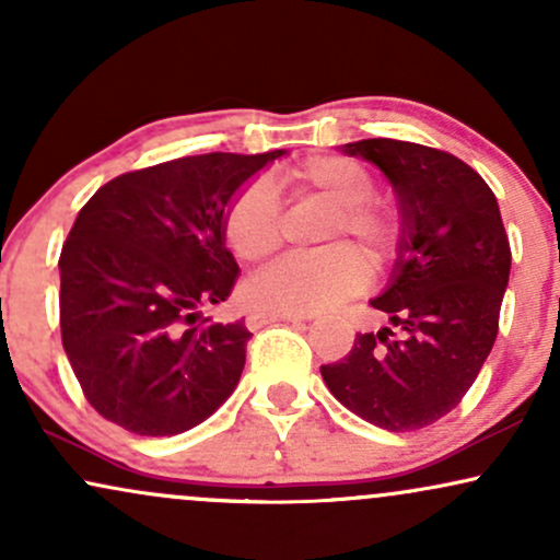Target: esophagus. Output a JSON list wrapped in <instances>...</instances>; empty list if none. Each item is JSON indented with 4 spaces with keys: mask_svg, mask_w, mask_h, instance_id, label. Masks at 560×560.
Wrapping results in <instances>:
<instances>
[{
    "mask_svg": "<svg viewBox=\"0 0 560 560\" xmlns=\"http://www.w3.org/2000/svg\"><path fill=\"white\" fill-rule=\"evenodd\" d=\"M306 319H312V316H306V314H248L246 327L259 329V327H265V324H272V322H306Z\"/></svg>",
    "mask_w": 560,
    "mask_h": 560,
    "instance_id": "34e87169",
    "label": "esophagus"
}]
</instances>
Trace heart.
Segmentation results:
<instances>
[{"label":"heart","mask_w":560,"mask_h":560,"mask_svg":"<svg viewBox=\"0 0 560 560\" xmlns=\"http://www.w3.org/2000/svg\"><path fill=\"white\" fill-rule=\"evenodd\" d=\"M280 184L299 197H319L335 205L324 225L322 246L312 257H285L252 275L241 288L248 308L267 314H312L358 291L365 267L353 248L335 244H363L365 254L382 261L399 246V220L376 202V178L363 163L345 155H314L280 174ZM225 241L238 259L259 261L282 241V210L267 178L246 182L225 207Z\"/></svg>","instance_id":"b5f03b06"}]
</instances>
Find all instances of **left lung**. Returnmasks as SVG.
I'll list each match as a JSON object with an SVG mask.
<instances>
[{
    "label": "left lung",
    "mask_w": 560,
    "mask_h": 560,
    "mask_svg": "<svg viewBox=\"0 0 560 560\" xmlns=\"http://www.w3.org/2000/svg\"><path fill=\"white\" fill-rule=\"evenodd\" d=\"M345 153L376 163L395 186L402 241L392 285L371 301L389 324L355 335L322 378L369 423L418 431L462 402L491 353L512 248L491 186L452 153L386 137Z\"/></svg>",
    "instance_id": "1"
}]
</instances>
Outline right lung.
<instances>
[{
    "label": "right lung",
    "mask_w": 560,
    "mask_h": 560,
    "mask_svg": "<svg viewBox=\"0 0 560 560\" xmlns=\"http://www.w3.org/2000/svg\"><path fill=\"white\" fill-rule=\"evenodd\" d=\"M282 150L207 153L129 171L88 199L61 246L59 324L82 395L137 436H174L236 389L252 332L199 308L231 295L233 191Z\"/></svg>",
    "instance_id": "obj_1"
}]
</instances>
